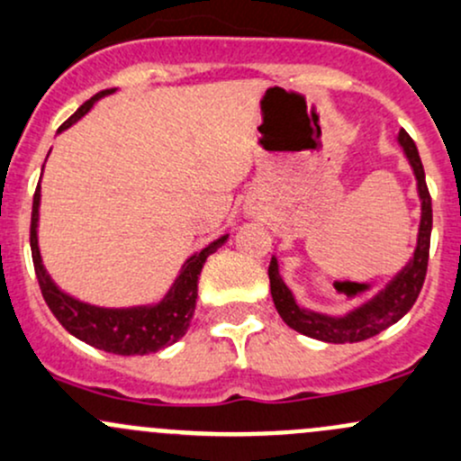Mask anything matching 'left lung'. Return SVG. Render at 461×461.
<instances>
[{
  "mask_svg": "<svg viewBox=\"0 0 461 461\" xmlns=\"http://www.w3.org/2000/svg\"><path fill=\"white\" fill-rule=\"evenodd\" d=\"M397 143H400L402 152H404L406 161L418 181V196H420V227H418V243H415L413 254H411L409 263L404 265L389 283L375 294L369 295L365 303L357 307L348 309L342 316H329V313L313 312V309L300 307L295 303L292 289L285 285L283 276H280L278 258L271 256L269 263V287L271 298H274L276 309H278L280 318L294 329V331L303 333V336L316 338V340L331 342V345H345V342H362L366 338L377 336L380 331L389 329L397 320L404 318L406 312L418 300L420 289L424 285L426 265H429V247H430V230H433V207H430V194L426 187L422 158H420L418 148H415L413 139L400 130L397 134Z\"/></svg>",
  "mask_w": 461,
  "mask_h": 461,
  "instance_id": "left-lung-1",
  "label": "left lung"
}]
</instances>
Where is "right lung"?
Wrapping results in <instances>:
<instances>
[{
	"label": "right lung",
	"instance_id": "1",
	"mask_svg": "<svg viewBox=\"0 0 461 461\" xmlns=\"http://www.w3.org/2000/svg\"><path fill=\"white\" fill-rule=\"evenodd\" d=\"M116 88L104 90L95 95L92 99L86 101L70 119L57 130L61 134L64 130L75 125L84 114L90 113L92 105L104 96L113 95ZM50 154V152H48ZM43 174V169H41ZM39 203H41V178L32 198V218H31V249H32V263H35V274L41 287L43 300L55 313V318L64 324L68 333L79 338L86 345L101 348V351L116 353V356H145V353H157L174 342L181 340L185 336L187 327H190L194 309H196V295H198V276H201L203 265H205L207 256L230 239V234L218 236L210 245L203 247L201 251L192 254L190 258L183 263L178 271L176 280L167 294L163 295L158 303L152 304H139V307H99V304L84 303V300L75 298V295L66 294L55 280L50 278L46 267H43L41 251H39Z\"/></svg>",
	"mask_w": 461,
	"mask_h": 461
}]
</instances>
